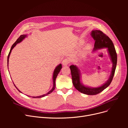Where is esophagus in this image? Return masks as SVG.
Returning <instances> with one entry per match:
<instances>
[{"label": "esophagus", "mask_w": 128, "mask_h": 128, "mask_svg": "<svg viewBox=\"0 0 128 128\" xmlns=\"http://www.w3.org/2000/svg\"><path fill=\"white\" fill-rule=\"evenodd\" d=\"M70 63V60L68 58H65L64 60H63L62 61V64H63V65L64 66L68 65Z\"/></svg>", "instance_id": "34e87169"}]
</instances>
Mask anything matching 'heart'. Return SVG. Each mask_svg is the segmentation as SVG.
<instances>
[{"label":"heart","instance_id":"heart-1","mask_svg":"<svg viewBox=\"0 0 128 128\" xmlns=\"http://www.w3.org/2000/svg\"><path fill=\"white\" fill-rule=\"evenodd\" d=\"M90 47L91 46L89 44H88L86 46V48H85V50L86 51H88L90 49Z\"/></svg>","mask_w":128,"mask_h":128}]
</instances>
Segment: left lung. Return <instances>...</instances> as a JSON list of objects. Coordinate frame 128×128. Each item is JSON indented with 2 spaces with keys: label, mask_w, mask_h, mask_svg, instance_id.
<instances>
[{
  "label": "left lung",
  "mask_w": 128,
  "mask_h": 128,
  "mask_svg": "<svg viewBox=\"0 0 128 128\" xmlns=\"http://www.w3.org/2000/svg\"><path fill=\"white\" fill-rule=\"evenodd\" d=\"M91 36L94 40L95 44L93 52H96L98 49L107 48L111 61L112 64L110 75L108 79L98 87L89 86L84 85L81 81V74L78 67L76 65L70 66L72 84L75 88L80 92L86 95H96L101 92L108 87L110 84L115 74L117 62V56L115 46L112 40L106 36L102 31L99 30H93L91 32Z\"/></svg>",
  "instance_id": "obj_1"
}]
</instances>
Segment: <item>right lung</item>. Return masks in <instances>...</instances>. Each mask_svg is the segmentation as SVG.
Masks as SVG:
<instances>
[{
	"instance_id": "obj_1",
	"label": "right lung",
	"mask_w": 128,
	"mask_h": 128,
	"mask_svg": "<svg viewBox=\"0 0 128 128\" xmlns=\"http://www.w3.org/2000/svg\"><path fill=\"white\" fill-rule=\"evenodd\" d=\"M27 36H28V35H22L20 36L16 40V41L13 44L11 48V49L10 50V52L9 53V54H8V58H7V63H8V64H9V57H10V53L11 52V51L14 48V46H16L18 44V43H20L21 42L23 41V40L26 37H27ZM62 68V64H60L59 65H58L56 68L54 69V72H53V76H52V79H53V87L52 89L49 91L48 92H47L46 94H43L42 96H30L32 98H42V97H44L47 95L49 94H50L55 89V88H56V78L58 76V73L60 72V70H61ZM14 84V83H13ZM14 86L16 88V86H15V84H14ZM16 89L18 90L19 92H20L21 93H22L21 91H20L17 88Z\"/></svg>"
}]
</instances>
